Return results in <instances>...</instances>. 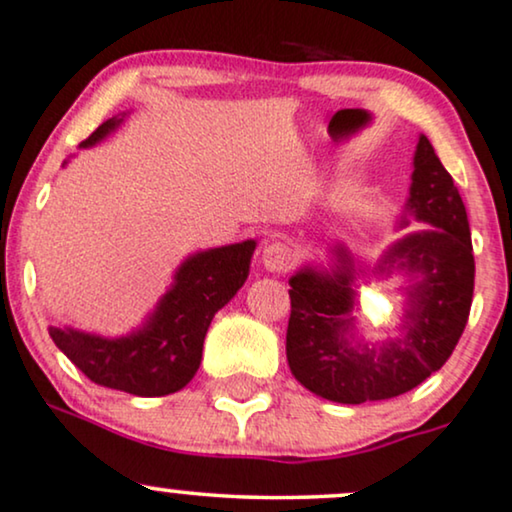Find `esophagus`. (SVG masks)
I'll return each mask as SVG.
<instances>
[{
    "label": "esophagus",
    "instance_id": "34e87169",
    "mask_svg": "<svg viewBox=\"0 0 512 512\" xmlns=\"http://www.w3.org/2000/svg\"><path fill=\"white\" fill-rule=\"evenodd\" d=\"M262 264L269 271H274V274H283V271H288L295 264V250L281 241L264 245Z\"/></svg>",
    "mask_w": 512,
    "mask_h": 512
}]
</instances>
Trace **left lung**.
Wrapping results in <instances>:
<instances>
[{
	"mask_svg": "<svg viewBox=\"0 0 512 512\" xmlns=\"http://www.w3.org/2000/svg\"><path fill=\"white\" fill-rule=\"evenodd\" d=\"M406 212L430 226L394 243L371 269V278L409 276L399 338L380 347L354 340L357 283L366 271L354 267L342 245L333 250L338 262L331 271L304 267L290 278L288 366L323 399L364 404L399 397L439 371L461 340L475 288L468 212L425 134L413 155ZM406 224L404 217L399 226Z\"/></svg>",
	"mask_w": 512,
	"mask_h": 512,
	"instance_id": "1",
	"label": "left lung"
}]
</instances>
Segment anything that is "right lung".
Returning a JSON list of instances; mask_svg holds the SVG:
<instances>
[{
  "label": "right lung",
  "instance_id": "1",
  "mask_svg": "<svg viewBox=\"0 0 512 512\" xmlns=\"http://www.w3.org/2000/svg\"><path fill=\"white\" fill-rule=\"evenodd\" d=\"M122 118L106 120L80 146L99 144ZM252 252L255 241H243L191 255L144 326L125 338L49 326L51 340L96 385L137 397L179 392L198 371L212 316L243 288Z\"/></svg>",
  "mask_w": 512,
  "mask_h": 512
}]
</instances>
